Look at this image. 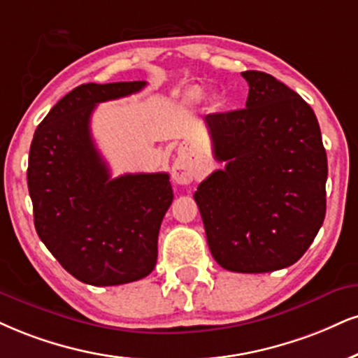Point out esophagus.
<instances>
[{"mask_svg": "<svg viewBox=\"0 0 358 358\" xmlns=\"http://www.w3.org/2000/svg\"><path fill=\"white\" fill-rule=\"evenodd\" d=\"M194 176H196V172H194V167L189 164L186 157L176 159V162L172 164V179H174L176 184L187 186V184L192 182Z\"/></svg>", "mask_w": 358, "mask_h": 358, "instance_id": "1", "label": "esophagus"}]
</instances>
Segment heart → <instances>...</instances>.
Instances as JSON below:
<instances>
[{
  "label": "heart",
  "mask_w": 358,
  "mask_h": 358,
  "mask_svg": "<svg viewBox=\"0 0 358 358\" xmlns=\"http://www.w3.org/2000/svg\"><path fill=\"white\" fill-rule=\"evenodd\" d=\"M187 98L191 103H199V101L204 98V92H202L199 87H192V90L187 92Z\"/></svg>",
  "instance_id": "b5f03b06"
}]
</instances>
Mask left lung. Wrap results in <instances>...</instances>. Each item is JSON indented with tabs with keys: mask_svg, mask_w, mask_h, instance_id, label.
Listing matches in <instances>:
<instances>
[{
	"mask_svg": "<svg viewBox=\"0 0 358 358\" xmlns=\"http://www.w3.org/2000/svg\"><path fill=\"white\" fill-rule=\"evenodd\" d=\"M242 78L245 108L204 119L226 167L202 180L194 199L215 262L262 273L292 266L314 242L327 207V154L297 92L262 71Z\"/></svg>",
	"mask_w": 358,
	"mask_h": 358,
	"instance_id": "8db88e82",
	"label": "left lung"
}]
</instances>
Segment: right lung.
<instances>
[{"label": "right lung", "mask_w": 358, "mask_h": 358, "mask_svg": "<svg viewBox=\"0 0 358 358\" xmlns=\"http://www.w3.org/2000/svg\"><path fill=\"white\" fill-rule=\"evenodd\" d=\"M144 86L129 81L74 87L52 106L31 143L34 227L57 262L85 284H127L156 266L159 229L174 199L169 174L113 179L90 129L99 103Z\"/></svg>", "instance_id": "right-lung-1"}]
</instances>
